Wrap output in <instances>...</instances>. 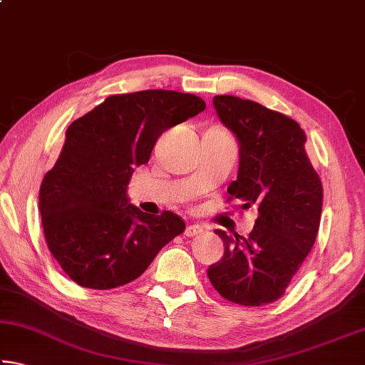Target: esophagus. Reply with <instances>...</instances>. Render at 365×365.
<instances>
[{"label":"esophagus","instance_id":"obj_1","mask_svg":"<svg viewBox=\"0 0 365 365\" xmlns=\"http://www.w3.org/2000/svg\"><path fill=\"white\" fill-rule=\"evenodd\" d=\"M201 232H202V227L196 225V224L188 225L187 228H185V235H187V237H195V235H200Z\"/></svg>","mask_w":365,"mask_h":365}]
</instances>
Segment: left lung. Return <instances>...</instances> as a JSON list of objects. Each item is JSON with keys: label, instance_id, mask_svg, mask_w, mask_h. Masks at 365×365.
<instances>
[{"label": "left lung", "instance_id": "left-lung-1", "mask_svg": "<svg viewBox=\"0 0 365 365\" xmlns=\"http://www.w3.org/2000/svg\"><path fill=\"white\" fill-rule=\"evenodd\" d=\"M220 122L238 143L237 180L228 195L255 206L250 237H230L224 256L207 277L222 298L264 306L282 298L316 242L322 212V183L309 163L306 135L298 122L238 96H214Z\"/></svg>", "mask_w": 365, "mask_h": 365}]
</instances>
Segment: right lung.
Masks as SVG:
<instances>
[{
    "instance_id": "right-lung-1",
    "label": "right lung",
    "mask_w": 365,
    "mask_h": 365,
    "mask_svg": "<svg viewBox=\"0 0 365 365\" xmlns=\"http://www.w3.org/2000/svg\"><path fill=\"white\" fill-rule=\"evenodd\" d=\"M205 109L200 96L143 90L109 96L71 123L41 182L40 214L49 251L77 285L109 289L133 282L185 230L174 212L140 211L127 190L160 135Z\"/></svg>"
}]
</instances>
